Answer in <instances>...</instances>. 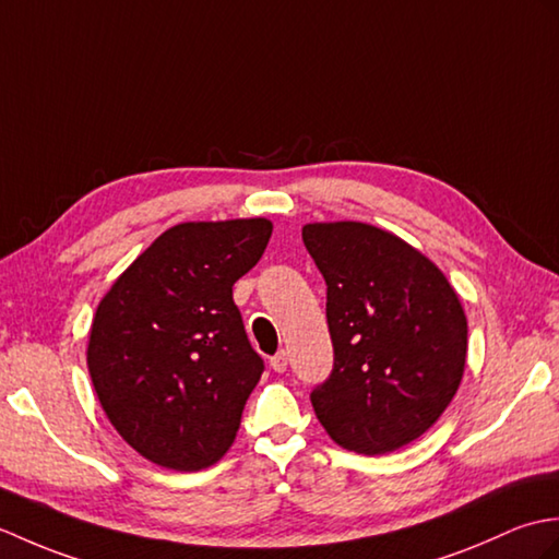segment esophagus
<instances>
[{"label":"esophagus","mask_w":559,"mask_h":559,"mask_svg":"<svg viewBox=\"0 0 559 559\" xmlns=\"http://www.w3.org/2000/svg\"><path fill=\"white\" fill-rule=\"evenodd\" d=\"M287 366H289V358H287V352H277L275 356L270 358V368L275 370V373H284V370H287Z\"/></svg>","instance_id":"1"}]
</instances>
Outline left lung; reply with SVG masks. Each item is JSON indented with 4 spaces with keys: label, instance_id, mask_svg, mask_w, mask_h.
<instances>
[{
    "label": "left lung",
    "instance_id": "obj_1",
    "mask_svg": "<svg viewBox=\"0 0 559 559\" xmlns=\"http://www.w3.org/2000/svg\"><path fill=\"white\" fill-rule=\"evenodd\" d=\"M328 284L332 376L311 392L344 450L388 454L420 438L462 384L468 325L442 270L396 234L366 222L301 229Z\"/></svg>",
    "mask_w": 559,
    "mask_h": 559
}]
</instances>
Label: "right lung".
I'll list each match as a JSON object with an SVG mask.
<instances>
[{
  "mask_svg": "<svg viewBox=\"0 0 559 559\" xmlns=\"http://www.w3.org/2000/svg\"><path fill=\"white\" fill-rule=\"evenodd\" d=\"M272 234L265 217L181 222L145 248L97 304L88 373L109 424L147 462L201 471L241 426L263 358L231 287Z\"/></svg>",
  "mask_w": 559,
  "mask_h": 559,
  "instance_id": "right-lung-1",
  "label": "right lung"
}]
</instances>
